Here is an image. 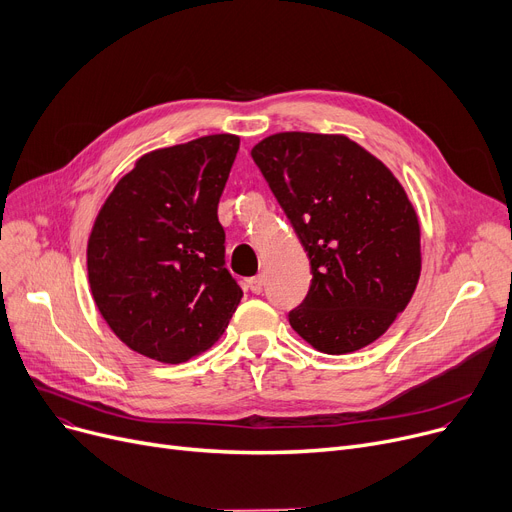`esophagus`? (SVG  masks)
I'll return each instance as SVG.
<instances>
[{
	"label": "esophagus",
	"instance_id": "34e87169",
	"mask_svg": "<svg viewBox=\"0 0 512 512\" xmlns=\"http://www.w3.org/2000/svg\"><path fill=\"white\" fill-rule=\"evenodd\" d=\"M248 287H250L252 294H262V289H264V277H262V275L252 277V279L248 281Z\"/></svg>",
	"mask_w": 512,
	"mask_h": 512
}]
</instances>
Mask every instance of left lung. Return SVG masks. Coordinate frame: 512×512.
Wrapping results in <instances>:
<instances>
[{
    "label": "left lung",
    "mask_w": 512,
    "mask_h": 512,
    "mask_svg": "<svg viewBox=\"0 0 512 512\" xmlns=\"http://www.w3.org/2000/svg\"><path fill=\"white\" fill-rule=\"evenodd\" d=\"M252 158L310 260L308 296L289 325L325 354L373 344L421 277V221L402 183L339 133H275Z\"/></svg>",
    "instance_id": "8db88e82"
}]
</instances>
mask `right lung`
Instances as JSON below:
<instances>
[{"label":"right lung","mask_w":512,"mask_h":512,"mask_svg":"<svg viewBox=\"0 0 512 512\" xmlns=\"http://www.w3.org/2000/svg\"><path fill=\"white\" fill-rule=\"evenodd\" d=\"M239 137L216 133L137 158L87 241L93 302L120 342L179 364L221 337L243 291L218 223Z\"/></svg>","instance_id":"obj_1"}]
</instances>
